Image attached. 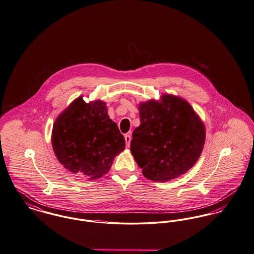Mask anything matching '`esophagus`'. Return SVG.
I'll return each instance as SVG.
<instances>
[{
	"label": "esophagus",
	"instance_id": "34e87169",
	"mask_svg": "<svg viewBox=\"0 0 254 254\" xmlns=\"http://www.w3.org/2000/svg\"><path fill=\"white\" fill-rule=\"evenodd\" d=\"M125 140H126V143H127V147L128 148L129 145H130V141H131V136L129 133L125 135Z\"/></svg>",
	"mask_w": 254,
	"mask_h": 254
}]
</instances>
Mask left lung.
<instances>
[{"mask_svg": "<svg viewBox=\"0 0 254 254\" xmlns=\"http://www.w3.org/2000/svg\"><path fill=\"white\" fill-rule=\"evenodd\" d=\"M141 125L132 133L130 150L145 178L165 182L190 170L200 156L205 127L185 100L164 94L161 102L138 105Z\"/></svg>", "mask_w": 254, "mask_h": 254, "instance_id": "obj_1", "label": "left lung"}]
</instances>
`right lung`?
Wrapping results in <instances>:
<instances>
[{
	"label": "right lung",
	"instance_id": "1",
	"mask_svg": "<svg viewBox=\"0 0 254 254\" xmlns=\"http://www.w3.org/2000/svg\"><path fill=\"white\" fill-rule=\"evenodd\" d=\"M52 145L65 169L97 179L108 173L126 141L109 118L105 103L99 100L86 104L78 97L56 120Z\"/></svg>",
	"mask_w": 254,
	"mask_h": 254
}]
</instances>
